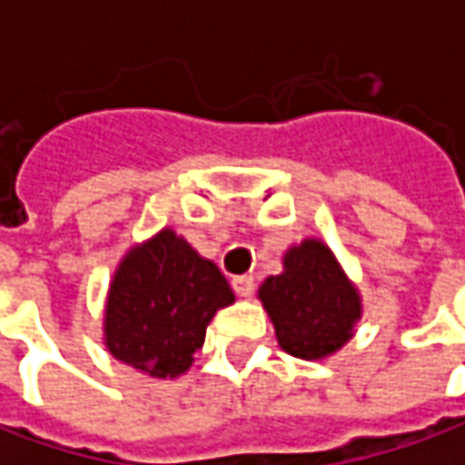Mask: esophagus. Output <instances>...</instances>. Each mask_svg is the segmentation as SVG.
Masks as SVG:
<instances>
[{
  "mask_svg": "<svg viewBox=\"0 0 465 465\" xmlns=\"http://www.w3.org/2000/svg\"><path fill=\"white\" fill-rule=\"evenodd\" d=\"M233 292L239 293V296H252L253 289H256V283H253V276L249 273H243V276H233Z\"/></svg>",
  "mask_w": 465,
  "mask_h": 465,
  "instance_id": "obj_1",
  "label": "esophagus"
}]
</instances>
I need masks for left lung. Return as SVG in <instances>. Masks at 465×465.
Masks as SVG:
<instances>
[{"label": "left lung", "mask_w": 465, "mask_h": 465, "mask_svg": "<svg viewBox=\"0 0 465 465\" xmlns=\"http://www.w3.org/2000/svg\"><path fill=\"white\" fill-rule=\"evenodd\" d=\"M259 299L272 316L282 349L306 361L341 349L361 316L359 293L333 253L316 239L289 249L283 273L262 283Z\"/></svg>", "instance_id": "obj_1"}]
</instances>
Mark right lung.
<instances>
[{
	"label": "right lung",
	"mask_w": 465,
	"mask_h": 465,
	"mask_svg": "<svg viewBox=\"0 0 465 465\" xmlns=\"http://www.w3.org/2000/svg\"><path fill=\"white\" fill-rule=\"evenodd\" d=\"M233 303L216 269L163 229L126 253L106 302V349L156 379L179 376L203 346L213 313Z\"/></svg>",
	"instance_id": "1"
}]
</instances>
